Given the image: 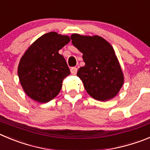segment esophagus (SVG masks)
Returning a JSON list of instances; mask_svg holds the SVG:
<instances>
[{
    "mask_svg": "<svg viewBox=\"0 0 150 150\" xmlns=\"http://www.w3.org/2000/svg\"><path fill=\"white\" fill-rule=\"evenodd\" d=\"M71 72L72 74H76V73H77V68H76V67H73V68H71Z\"/></svg>",
    "mask_w": 150,
    "mask_h": 150,
    "instance_id": "1",
    "label": "esophagus"
}]
</instances>
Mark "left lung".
I'll return each instance as SVG.
<instances>
[{"label": "left lung", "instance_id": "left-lung-1", "mask_svg": "<svg viewBox=\"0 0 150 150\" xmlns=\"http://www.w3.org/2000/svg\"><path fill=\"white\" fill-rule=\"evenodd\" d=\"M72 43L83 55L85 66L77 76L87 92L97 100H108L117 94L123 84V75L113 47L98 35L73 34Z\"/></svg>", "mask_w": 150, "mask_h": 150}]
</instances>
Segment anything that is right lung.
Returning a JSON list of instances; mask_svg holds the SVG:
<instances>
[{
	"label": "right lung",
	"instance_id": "obj_1",
	"mask_svg": "<svg viewBox=\"0 0 150 150\" xmlns=\"http://www.w3.org/2000/svg\"><path fill=\"white\" fill-rule=\"evenodd\" d=\"M69 42L68 36L48 33L38 38L22 56L18 74L30 98L47 103L59 93L63 79L71 72L59 50Z\"/></svg>",
	"mask_w": 150,
	"mask_h": 150
}]
</instances>
